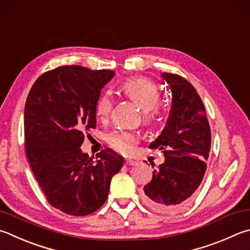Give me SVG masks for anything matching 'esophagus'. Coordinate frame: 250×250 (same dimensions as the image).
Returning a JSON list of instances; mask_svg holds the SVG:
<instances>
[{"mask_svg": "<svg viewBox=\"0 0 250 250\" xmlns=\"http://www.w3.org/2000/svg\"><path fill=\"white\" fill-rule=\"evenodd\" d=\"M137 164V161H133V160H125V165L128 166H133Z\"/></svg>", "mask_w": 250, "mask_h": 250, "instance_id": "obj_1", "label": "esophagus"}]
</instances>
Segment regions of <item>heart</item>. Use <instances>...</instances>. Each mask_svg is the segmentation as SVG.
Wrapping results in <instances>:
<instances>
[{"instance_id": "obj_1", "label": "heart", "mask_w": 250, "mask_h": 250, "mask_svg": "<svg viewBox=\"0 0 250 250\" xmlns=\"http://www.w3.org/2000/svg\"><path fill=\"white\" fill-rule=\"evenodd\" d=\"M121 90L142 110L143 122L151 125L158 116L157 106L161 94L157 86L147 79L131 78L121 85ZM112 98L109 94H103L96 104V115L99 119H106L111 111ZM138 135L128 131H112L106 135V142L111 148L121 154H130L138 143Z\"/></svg>"}]
</instances>
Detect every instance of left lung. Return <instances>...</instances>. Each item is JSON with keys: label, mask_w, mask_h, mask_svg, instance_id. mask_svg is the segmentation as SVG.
Here are the masks:
<instances>
[{"label": "left lung", "mask_w": 250, "mask_h": 250, "mask_svg": "<svg viewBox=\"0 0 250 250\" xmlns=\"http://www.w3.org/2000/svg\"><path fill=\"white\" fill-rule=\"evenodd\" d=\"M171 92V108L165 128L149 148L163 149L165 162L154 169L144 186L143 200L163 213L183 211L200 186L211 147L206 108L196 88L183 76L162 73Z\"/></svg>", "instance_id": "8db88e82"}]
</instances>
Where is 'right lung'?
Listing matches in <instances>:
<instances>
[{
  "label": "right lung",
  "instance_id": "add662e5",
  "mask_svg": "<svg viewBox=\"0 0 250 250\" xmlns=\"http://www.w3.org/2000/svg\"><path fill=\"white\" fill-rule=\"evenodd\" d=\"M115 72L64 65L35 82L24 112L25 148L36 180L52 207L74 216L97 211L124 157L106 148L98 161L80 148L96 128V104Z\"/></svg>",
  "mask_w": 250,
  "mask_h": 250
}]
</instances>
